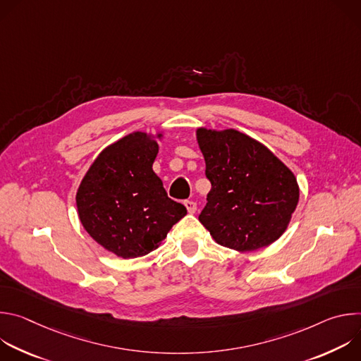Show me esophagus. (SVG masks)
<instances>
[{
    "instance_id": "obj_1",
    "label": "esophagus",
    "mask_w": 361,
    "mask_h": 361,
    "mask_svg": "<svg viewBox=\"0 0 361 361\" xmlns=\"http://www.w3.org/2000/svg\"><path fill=\"white\" fill-rule=\"evenodd\" d=\"M184 205H185V209H187V212H188L190 214H194V213L197 212V204H195L194 201L187 200V201L184 202Z\"/></svg>"
}]
</instances>
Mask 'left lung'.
I'll return each mask as SVG.
<instances>
[{"label": "left lung", "instance_id": "left-lung-1", "mask_svg": "<svg viewBox=\"0 0 361 361\" xmlns=\"http://www.w3.org/2000/svg\"><path fill=\"white\" fill-rule=\"evenodd\" d=\"M212 183L200 223L221 245L252 251L286 231L300 190L291 170L262 142L233 128L197 130Z\"/></svg>", "mask_w": 361, "mask_h": 361}]
</instances>
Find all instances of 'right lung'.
<instances>
[{
	"instance_id": "obj_1",
	"label": "right lung",
	"mask_w": 361,
	"mask_h": 361,
	"mask_svg": "<svg viewBox=\"0 0 361 361\" xmlns=\"http://www.w3.org/2000/svg\"><path fill=\"white\" fill-rule=\"evenodd\" d=\"M157 152V141L147 133L123 137L98 154L75 195L85 231L123 259L156 250L187 214L152 171Z\"/></svg>"
}]
</instances>
